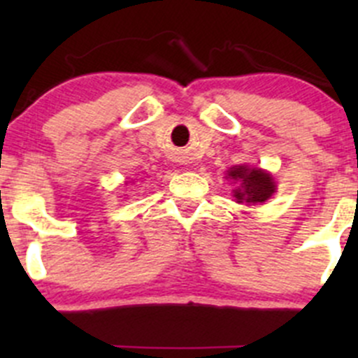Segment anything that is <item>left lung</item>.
Listing matches in <instances>:
<instances>
[{"label": "left lung", "instance_id": "obj_1", "mask_svg": "<svg viewBox=\"0 0 358 358\" xmlns=\"http://www.w3.org/2000/svg\"><path fill=\"white\" fill-rule=\"evenodd\" d=\"M227 178L239 182V187L234 190V197L239 204H262L268 201L277 189L273 176L259 168L234 166L227 173Z\"/></svg>", "mask_w": 358, "mask_h": 358}]
</instances>
